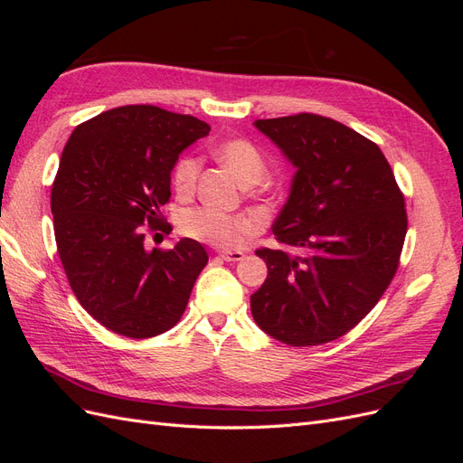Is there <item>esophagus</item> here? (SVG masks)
I'll return each mask as SVG.
<instances>
[{"label":"esophagus","instance_id":"obj_1","mask_svg":"<svg viewBox=\"0 0 463 463\" xmlns=\"http://www.w3.org/2000/svg\"><path fill=\"white\" fill-rule=\"evenodd\" d=\"M218 257L223 259V260H228V262H237V260L245 259V253H243V250H220Z\"/></svg>","mask_w":463,"mask_h":463}]
</instances>
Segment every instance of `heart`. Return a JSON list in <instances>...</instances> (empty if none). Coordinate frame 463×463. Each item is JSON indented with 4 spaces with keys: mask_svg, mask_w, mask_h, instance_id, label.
<instances>
[{
    "mask_svg": "<svg viewBox=\"0 0 463 463\" xmlns=\"http://www.w3.org/2000/svg\"><path fill=\"white\" fill-rule=\"evenodd\" d=\"M214 154L243 185H259L260 191L269 189L270 184L264 179L266 158L257 145L247 141V138H230V141L220 143ZM199 174V158H179L172 172V184L175 191L187 197L197 187ZM177 226L179 232L189 237V240L228 249L243 243V240H247L249 235L257 233L260 222L255 216L228 214L210 206H199L185 210L179 216Z\"/></svg>",
    "mask_w": 463,
    "mask_h": 463,
    "instance_id": "obj_1",
    "label": "heart"
}]
</instances>
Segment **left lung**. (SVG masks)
<instances>
[{
  "instance_id": "left-lung-1",
  "label": "left lung",
  "mask_w": 463,
  "mask_h": 463,
  "mask_svg": "<svg viewBox=\"0 0 463 463\" xmlns=\"http://www.w3.org/2000/svg\"><path fill=\"white\" fill-rule=\"evenodd\" d=\"M296 165L272 223L286 249H259L269 266L250 313L272 338L320 345L365 318L394 278L408 232L403 194L383 150L315 114L257 119Z\"/></svg>"
}]
</instances>
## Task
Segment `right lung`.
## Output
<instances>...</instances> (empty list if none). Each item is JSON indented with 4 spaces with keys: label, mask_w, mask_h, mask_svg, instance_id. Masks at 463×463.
Returning a JSON list of instances; mask_svg holds the SVG:
<instances>
[{
    "label": "right lung",
    "mask_w": 463,
    "mask_h": 463,
    "mask_svg": "<svg viewBox=\"0 0 463 463\" xmlns=\"http://www.w3.org/2000/svg\"><path fill=\"white\" fill-rule=\"evenodd\" d=\"M208 131L197 118L141 104L102 111L69 137L52 185L55 243L75 298L111 332L152 338L185 311L204 247L184 237L150 250L145 233L172 230L160 216L172 170Z\"/></svg>",
    "instance_id": "1"
}]
</instances>
